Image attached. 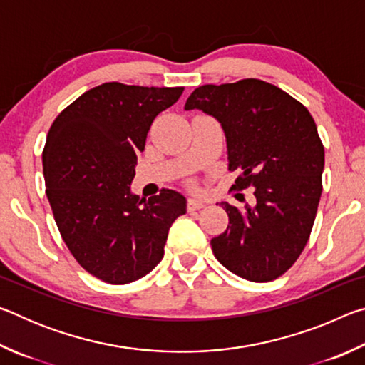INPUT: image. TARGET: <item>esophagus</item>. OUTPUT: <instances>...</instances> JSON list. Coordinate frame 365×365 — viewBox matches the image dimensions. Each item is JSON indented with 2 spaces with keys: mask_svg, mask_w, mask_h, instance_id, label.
Masks as SVG:
<instances>
[{
  "mask_svg": "<svg viewBox=\"0 0 365 365\" xmlns=\"http://www.w3.org/2000/svg\"><path fill=\"white\" fill-rule=\"evenodd\" d=\"M187 207H188V211H197V209L205 207V202H202L201 200H195V197H188Z\"/></svg>",
  "mask_w": 365,
  "mask_h": 365,
  "instance_id": "esophagus-1",
  "label": "esophagus"
}]
</instances>
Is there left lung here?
<instances>
[{
  "label": "left lung",
  "mask_w": 365,
  "mask_h": 365,
  "mask_svg": "<svg viewBox=\"0 0 365 365\" xmlns=\"http://www.w3.org/2000/svg\"><path fill=\"white\" fill-rule=\"evenodd\" d=\"M185 109L220 122L228 170L240 172L232 190L255 188L252 206L220 202L230 225L211 240L215 259L250 282L279 279L304 250L322 195L325 151L311 113L259 78L197 86Z\"/></svg>",
  "instance_id": "1"
}]
</instances>
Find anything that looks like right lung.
Listing matches in <instances>:
<instances>
[{"instance_id": "right-lung-1", "label": "right lung", "mask_w": 365, "mask_h": 365, "mask_svg": "<svg viewBox=\"0 0 365 365\" xmlns=\"http://www.w3.org/2000/svg\"><path fill=\"white\" fill-rule=\"evenodd\" d=\"M182 93L183 86L98 85L48 132L43 175L61 237L88 274L110 285L150 274L164 256L170 225L187 212V200L174 190L148 201L130 193L153 120Z\"/></svg>"}]
</instances>
